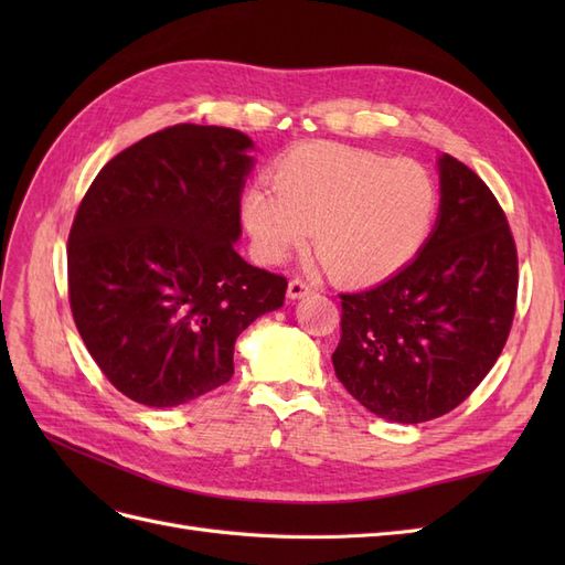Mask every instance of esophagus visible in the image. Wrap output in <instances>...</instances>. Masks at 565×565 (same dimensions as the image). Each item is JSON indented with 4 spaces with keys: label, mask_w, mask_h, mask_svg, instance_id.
Masks as SVG:
<instances>
[{
    "label": "esophagus",
    "mask_w": 565,
    "mask_h": 565,
    "mask_svg": "<svg viewBox=\"0 0 565 565\" xmlns=\"http://www.w3.org/2000/svg\"><path fill=\"white\" fill-rule=\"evenodd\" d=\"M306 295H311V287L306 285L303 280H292V282L287 285V297L289 299H301Z\"/></svg>",
    "instance_id": "esophagus-1"
}]
</instances>
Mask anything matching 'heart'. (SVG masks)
Masks as SVG:
<instances>
[{
    "mask_svg": "<svg viewBox=\"0 0 565 565\" xmlns=\"http://www.w3.org/2000/svg\"><path fill=\"white\" fill-rule=\"evenodd\" d=\"M270 184L252 185L241 202L256 256L280 264L311 235L332 280L349 287L413 262L438 214L436 181L419 162L328 141L289 150Z\"/></svg>",
    "mask_w": 565,
    "mask_h": 565,
    "instance_id": "heart-1",
    "label": "heart"
}]
</instances>
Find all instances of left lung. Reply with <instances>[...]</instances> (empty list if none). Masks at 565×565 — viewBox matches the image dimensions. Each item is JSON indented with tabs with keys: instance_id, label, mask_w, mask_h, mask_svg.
Listing matches in <instances>:
<instances>
[{
	"instance_id": "8db88e82",
	"label": "left lung",
	"mask_w": 565,
	"mask_h": 565,
	"mask_svg": "<svg viewBox=\"0 0 565 565\" xmlns=\"http://www.w3.org/2000/svg\"><path fill=\"white\" fill-rule=\"evenodd\" d=\"M440 207L419 254L377 287L341 295L337 380L370 413L419 424L450 413L498 361L516 311L519 256L490 188L438 158Z\"/></svg>"
}]
</instances>
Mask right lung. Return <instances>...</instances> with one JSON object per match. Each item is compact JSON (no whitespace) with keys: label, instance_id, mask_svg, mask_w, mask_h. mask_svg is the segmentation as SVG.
<instances>
[{"label":"right lung","instance_id":"obj_1","mask_svg":"<svg viewBox=\"0 0 565 565\" xmlns=\"http://www.w3.org/2000/svg\"><path fill=\"white\" fill-rule=\"evenodd\" d=\"M249 136L174 125L100 169L67 237L73 318L108 382L174 407L233 377L243 330L285 303L287 280L235 252Z\"/></svg>","mask_w":565,"mask_h":565}]
</instances>
